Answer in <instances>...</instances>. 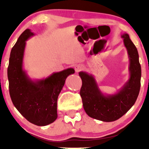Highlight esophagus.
Returning <instances> with one entry per match:
<instances>
[{
	"mask_svg": "<svg viewBox=\"0 0 149 149\" xmlns=\"http://www.w3.org/2000/svg\"><path fill=\"white\" fill-rule=\"evenodd\" d=\"M83 69V65H81V64H79V65H76V66H74V70L76 71L77 72H79L81 71Z\"/></svg>",
	"mask_w": 149,
	"mask_h": 149,
	"instance_id": "34e87169",
	"label": "esophagus"
}]
</instances>
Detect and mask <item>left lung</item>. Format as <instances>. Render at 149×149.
Instances as JSON below:
<instances>
[{
	"instance_id": "1",
	"label": "left lung",
	"mask_w": 149,
	"mask_h": 149,
	"mask_svg": "<svg viewBox=\"0 0 149 149\" xmlns=\"http://www.w3.org/2000/svg\"><path fill=\"white\" fill-rule=\"evenodd\" d=\"M121 37L130 59V77L117 93L104 95L92 75L85 72L79 73L82 80L80 95L85 111L90 117L100 121L111 122L119 119L134 104L140 92L141 66L138 50L127 34Z\"/></svg>"
}]
</instances>
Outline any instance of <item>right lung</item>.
<instances>
[{
    "mask_svg": "<svg viewBox=\"0 0 149 149\" xmlns=\"http://www.w3.org/2000/svg\"><path fill=\"white\" fill-rule=\"evenodd\" d=\"M33 35L26 29L12 48L7 69L9 89L12 102L22 115L34 125L45 126L58 117V95L67 77L74 74V70L68 68L47 78L32 81L23 70V58L26 41Z\"/></svg>",
    "mask_w": 149,
    "mask_h": 149,
    "instance_id": "1",
    "label": "right lung"
}]
</instances>
